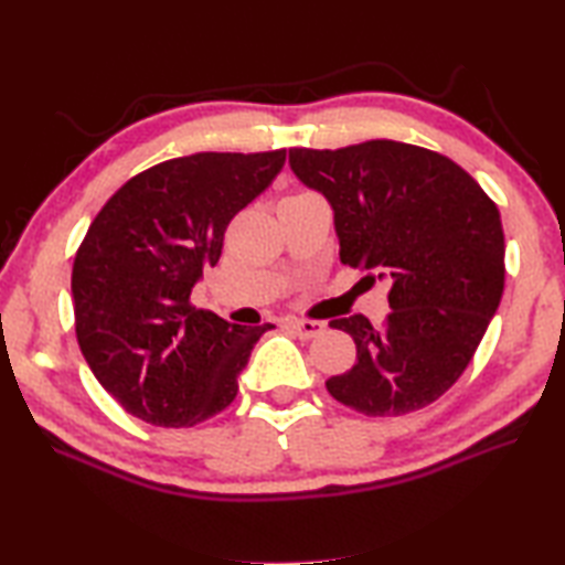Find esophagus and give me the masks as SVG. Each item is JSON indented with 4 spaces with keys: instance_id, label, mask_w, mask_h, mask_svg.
<instances>
[{
    "instance_id": "34e87169",
    "label": "esophagus",
    "mask_w": 565,
    "mask_h": 565,
    "mask_svg": "<svg viewBox=\"0 0 565 565\" xmlns=\"http://www.w3.org/2000/svg\"><path fill=\"white\" fill-rule=\"evenodd\" d=\"M286 328H291L299 338H316L323 333L326 326L321 321H301V318H291V321H286Z\"/></svg>"
}]
</instances>
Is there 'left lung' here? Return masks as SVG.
Masks as SVG:
<instances>
[{"mask_svg":"<svg viewBox=\"0 0 565 565\" xmlns=\"http://www.w3.org/2000/svg\"><path fill=\"white\" fill-rule=\"evenodd\" d=\"M289 166L331 204L341 262L390 281L383 326L361 313L331 321L358 355L328 377V393L367 417L435 403L465 373L504 294L497 204L457 162L407 142L291 148Z\"/></svg>","mask_w":565,"mask_h":565,"instance_id":"1","label":"left lung"}]
</instances>
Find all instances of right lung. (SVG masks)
<instances>
[{
    "label": "right lung",
    "instance_id": "obj_1",
    "mask_svg": "<svg viewBox=\"0 0 565 565\" xmlns=\"http://www.w3.org/2000/svg\"><path fill=\"white\" fill-rule=\"evenodd\" d=\"M286 150L194 152L130 178L76 252V338L106 393L142 423L194 427L237 397L254 343L274 328L234 326L190 303L220 262L234 214L279 175Z\"/></svg>",
    "mask_w": 565,
    "mask_h": 565
}]
</instances>
